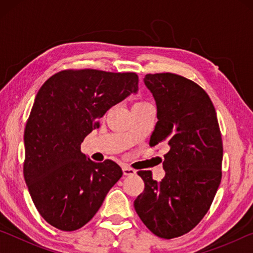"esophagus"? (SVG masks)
I'll return each instance as SVG.
<instances>
[{
    "label": "esophagus",
    "mask_w": 253,
    "mask_h": 253,
    "mask_svg": "<svg viewBox=\"0 0 253 253\" xmlns=\"http://www.w3.org/2000/svg\"><path fill=\"white\" fill-rule=\"evenodd\" d=\"M123 173L125 176H129V175H135L136 170L134 169L129 168V166H123Z\"/></svg>",
    "instance_id": "34e87169"
}]
</instances>
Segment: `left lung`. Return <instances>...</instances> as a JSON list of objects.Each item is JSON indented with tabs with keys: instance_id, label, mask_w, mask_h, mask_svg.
Wrapping results in <instances>:
<instances>
[{
	"instance_id": "8db88e82",
	"label": "left lung",
	"mask_w": 253,
	"mask_h": 253,
	"mask_svg": "<svg viewBox=\"0 0 253 253\" xmlns=\"http://www.w3.org/2000/svg\"><path fill=\"white\" fill-rule=\"evenodd\" d=\"M144 83L157 106L149 146L168 144L165 176L139 170L145 187L134 207L143 223L163 239L195 228L213 202L222 177L223 144L215 109L203 88L182 76L148 74Z\"/></svg>"
}]
</instances>
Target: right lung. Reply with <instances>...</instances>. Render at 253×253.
Returning <instances> with one entry per match:
<instances>
[{"mask_svg": "<svg viewBox=\"0 0 253 253\" xmlns=\"http://www.w3.org/2000/svg\"><path fill=\"white\" fill-rule=\"evenodd\" d=\"M138 90L135 72L68 69L42 84L24 129V179L40 215L75 231L97 213L122 177L117 163H95L80 151L107 110Z\"/></svg>", "mask_w": 253, "mask_h": 253, "instance_id": "add662e5", "label": "right lung"}]
</instances>
